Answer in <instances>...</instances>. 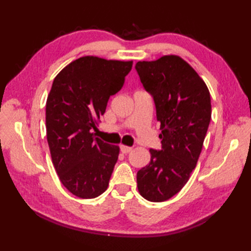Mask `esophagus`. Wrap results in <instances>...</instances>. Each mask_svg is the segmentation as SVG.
I'll list each match as a JSON object with an SVG mask.
<instances>
[{
  "label": "esophagus",
  "instance_id": "1",
  "mask_svg": "<svg viewBox=\"0 0 251 251\" xmlns=\"http://www.w3.org/2000/svg\"><path fill=\"white\" fill-rule=\"evenodd\" d=\"M121 151L123 152V153H129L131 150H132V148H130V147H127V146H124V145H122L121 147Z\"/></svg>",
  "mask_w": 251,
  "mask_h": 251
}]
</instances>
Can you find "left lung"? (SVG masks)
<instances>
[{"label": "left lung", "mask_w": 251, "mask_h": 251, "mask_svg": "<svg viewBox=\"0 0 251 251\" xmlns=\"http://www.w3.org/2000/svg\"><path fill=\"white\" fill-rule=\"evenodd\" d=\"M136 70L154 99L162 130V149H150L151 161L137 173V186L146 200L165 201L183 188L199 161L211 119L210 94L179 56L138 61Z\"/></svg>", "instance_id": "obj_1"}]
</instances>
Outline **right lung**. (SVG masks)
Instances as JSON below:
<instances>
[{"instance_id": "1", "label": "right lung", "mask_w": 251, "mask_h": 251, "mask_svg": "<svg viewBox=\"0 0 251 251\" xmlns=\"http://www.w3.org/2000/svg\"><path fill=\"white\" fill-rule=\"evenodd\" d=\"M132 61L84 56L57 74L46 101V137L61 183L95 199L108 189L120 148L95 137L110 96L124 85Z\"/></svg>"}]
</instances>
